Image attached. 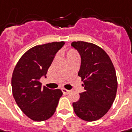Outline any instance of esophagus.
Segmentation results:
<instances>
[{
    "mask_svg": "<svg viewBox=\"0 0 132 132\" xmlns=\"http://www.w3.org/2000/svg\"><path fill=\"white\" fill-rule=\"evenodd\" d=\"M62 92H63V93H65V94H69V93L71 92V90H67V89H65V88H62Z\"/></svg>",
    "mask_w": 132,
    "mask_h": 132,
    "instance_id": "1",
    "label": "esophagus"
}]
</instances>
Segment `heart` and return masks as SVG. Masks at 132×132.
<instances>
[{"mask_svg": "<svg viewBox=\"0 0 132 132\" xmlns=\"http://www.w3.org/2000/svg\"><path fill=\"white\" fill-rule=\"evenodd\" d=\"M64 55L66 57V61H70L71 59L77 58L78 59V52L75 49H68L64 52Z\"/></svg>", "mask_w": 132, "mask_h": 132, "instance_id": "b5f03b06", "label": "heart"}]
</instances>
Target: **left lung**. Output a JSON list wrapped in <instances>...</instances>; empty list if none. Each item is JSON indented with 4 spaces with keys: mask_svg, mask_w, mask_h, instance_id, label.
Listing matches in <instances>:
<instances>
[{
    "mask_svg": "<svg viewBox=\"0 0 132 132\" xmlns=\"http://www.w3.org/2000/svg\"><path fill=\"white\" fill-rule=\"evenodd\" d=\"M71 46L81 55L78 75L84 82L85 92L73 103L75 114L86 121L102 118L110 109L116 98L118 80L110 57L96 44L82 41L73 42Z\"/></svg>",
    "mask_w": 132,
    "mask_h": 132,
    "instance_id": "8db88e82",
    "label": "left lung"
}]
</instances>
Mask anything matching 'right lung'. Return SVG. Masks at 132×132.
<instances>
[{
    "label": "right lung",
    "mask_w": 132,
    "mask_h": 132,
    "mask_svg": "<svg viewBox=\"0 0 132 132\" xmlns=\"http://www.w3.org/2000/svg\"><path fill=\"white\" fill-rule=\"evenodd\" d=\"M64 44L54 42L30 48L14 67L12 77L13 96L22 112L31 120H47L56 110L62 91L42 88L40 79L47 73L56 52Z\"/></svg>",
    "instance_id": "add662e5"
}]
</instances>
